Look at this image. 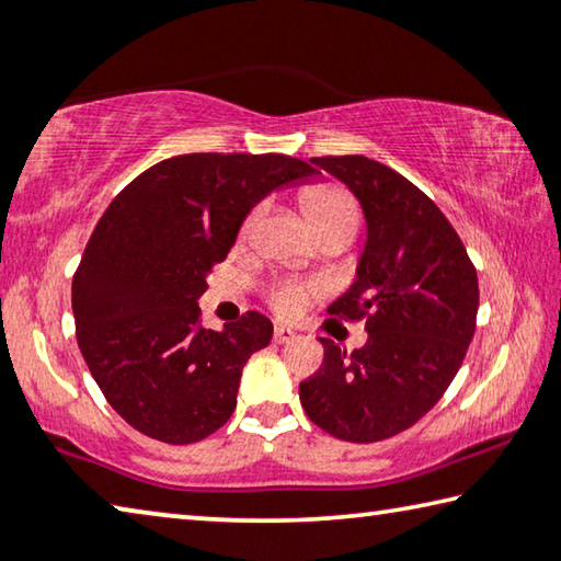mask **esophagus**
Masks as SVG:
<instances>
[{
	"mask_svg": "<svg viewBox=\"0 0 561 561\" xmlns=\"http://www.w3.org/2000/svg\"><path fill=\"white\" fill-rule=\"evenodd\" d=\"M297 339V334H294L291 329H287V327H277L274 329V344H291V341Z\"/></svg>",
	"mask_w": 561,
	"mask_h": 561,
	"instance_id": "esophagus-1",
	"label": "esophagus"
}]
</instances>
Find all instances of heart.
<instances>
[{"instance_id":"b5f03b06","label":"heart","mask_w":561,"mask_h":561,"mask_svg":"<svg viewBox=\"0 0 561 561\" xmlns=\"http://www.w3.org/2000/svg\"><path fill=\"white\" fill-rule=\"evenodd\" d=\"M304 213H307L314 232L321 230H348L356 234L358 227V205L354 197H351L348 190L339 185H314L304 190L301 195ZM262 215V205L254 207V210L247 215L242 225V234H250L257 217ZM309 289L299 282H282L272 291V304L274 309L282 311V314H294V311L301 309L304 299H307Z\"/></svg>"}]
</instances>
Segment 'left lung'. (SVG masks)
<instances>
[{
	"mask_svg": "<svg viewBox=\"0 0 561 561\" xmlns=\"http://www.w3.org/2000/svg\"><path fill=\"white\" fill-rule=\"evenodd\" d=\"M360 203L366 244L356 282L331 304L366 319V346L321 339L324 360L299 383L304 411L334 438L376 443L431 411L462 366L478 319V272L438 205L366 156L311 158Z\"/></svg>",
	"mask_w": 561,
	"mask_h": 561,
	"instance_id": "8db88e82",
	"label": "left lung"
}]
</instances>
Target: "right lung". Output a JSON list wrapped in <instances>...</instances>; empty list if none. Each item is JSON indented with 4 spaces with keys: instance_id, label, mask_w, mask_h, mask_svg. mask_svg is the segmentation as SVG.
Returning <instances> with one entry per match:
<instances>
[{
    "instance_id": "add662e5",
    "label": "right lung",
    "mask_w": 561,
    "mask_h": 561,
    "mask_svg": "<svg viewBox=\"0 0 561 561\" xmlns=\"http://www.w3.org/2000/svg\"><path fill=\"white\" fill-rule=\"evenodd\" d=\"M317 175L282 153H187L108 205L73 274L71 309L93 381L133 428L187 445L230 421L247 358L274 329L260 311L205 329L197 299L252 207Z\"/></svg>"
}]
</instances>
